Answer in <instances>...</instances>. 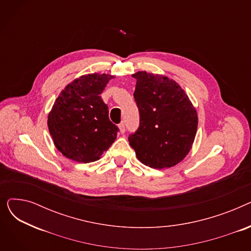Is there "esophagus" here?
I'll list each match as a JSON object with an SVG mask.
<instances>
[{"instance_id": "34e87169", "label": "esophagus", "mask_w": 251, "mask_h": 251, "mask_svg": "<svg viewBox=\"0 0 251 251\" xmlns=\"http://www.w3.org/2000/svg\"><path fill=\"white\" fill-rule=\"evenodd\" d=\"M119 130H120V133H124L125 132V131H126V129H125V124H124V122H122V123H120V124H119Z\"/></svg>"}]
</instances>
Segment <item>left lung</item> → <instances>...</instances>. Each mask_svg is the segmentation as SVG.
Segmentation results:
<instances>
[{"label": "left lung", "mask_w": 251, "mask_h": 251, "mask_svg": "<svg viewBox=\"0 0 251 251\" xmlns=\"http://www.w3.org/2000/svg\"><path fill=\"white\" fill-rule=\"evenodd\" d=\"M132 76L140 123L128 137L130 146L143 165L159 170L174 167L192 148L199 125L196 110L173 79L147 71Z\"/></svg>", "instance_id": "left-lung-1"}]
</instances>
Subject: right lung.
Returning a JSON list of instances; mask_svg holds the SVG:
<instances>
[{
	"label": "right lung",
	"mask_w": 251,
	"mask_h": 251,
	"mask_svg": "<svg viewBox=\"0 0 251 251\" xmlns=\"http://www.w3.org/2000/svg\"><path fill=\"white\" fill-rule=\"evenodd\" d=\"M114 78L92 73L76 78L57 98L48 116L55 147L68 159L90 163L100 159L117 138L118 127L109 119L101 92Z\"/></svg>",
	"instance_id": "obj_1"
}]
</instances>
